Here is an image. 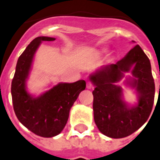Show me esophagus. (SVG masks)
<instances>
[{"label":"esophagus","instance_id":"1","mask_svg":"<svg viewBox=\"0 0 160 160\" xmlns=\"http://www.w3.org/2000/svg\"><path fill=\"white\" fill-rule=\"evenodd\" d=\"M87 88H88V89H91V88H92V83L90 81L87 82Z\"/></svg>","mask_w":160,"mask_h":160}]
</instances>
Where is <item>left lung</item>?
Masks as SVG:
<instances>
[{"label": "left lung", "instance_id": "1", "mask_svg": "<svg viewBox=\"0 0 160 160\" xmlns=\"http://www.w3.org/2000/svg\"><path fill=\"white\" fill-rule=\"evenodd\" d=\"M130 70L133 78L127 84L136 88L138 96V104L134 106L123 100L122 88L115 84ZM90 80L95 86L94 121L103 135L115 139L126 137L146 122L154 105L155 87L149 59L140 45L134 46L116 64L98 68L91 74Z\"/></svg>", "mask_w": 160, "mask_h": 160}]
</instances>
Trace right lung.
<instances>
[{
  "mask_svg": "<svg viewBox=\"0 0 160 160\" xmlns=\"http://www.w3.org/2000/svg\"><path fill=\"white\" fill-rule=\"evenodd\" d=\"M55 38L37 37L19 57L11 82V96L18 120L28 130L41 137H53L63 130L71 107L86 88V82H61L37 98L26 90V81L31 69L34 53L41 42Z\"/></svg>",
  "mask_w": 160,
  "mask_h": 160,
  "instance_id": "obj_1",
  "label": "right lung"
}]
</instances>
